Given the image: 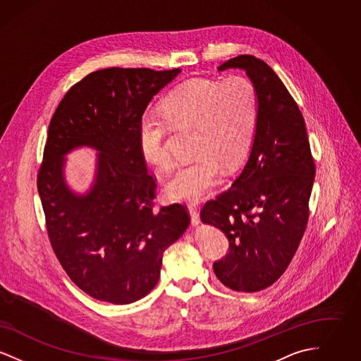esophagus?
Instances as JSON below:
<instances>
[{
  "instance_id": "34e87169",
  "label": "esophagus",
  "mask_w": 361,
  "mask_h": 361,
  "mask_svg": "<svg viewBox=\"0 0 361 361\" xmlns=\"http://www.w3.org/2000/svg\"><path fill=\"white\" fill-rule=\"evenodd\" d=\"M189 215H190V221L193 226H199L200 224V215L196 209V207L188 206Z\"/></svg>"
}]
</instances>
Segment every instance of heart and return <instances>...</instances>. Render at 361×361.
Here are the masks:
<instances>
[{"mask_svg": "<svg viewBox=\"0 0 361 361\" xmlns=\"http://www.w3.org/2000/svg\"><path fill=\"white\" fill-rule=\"evenodd\" d=\"M257 90L250 80L193 78L174 87L162 103V115L147 114L139 124V149L157 169L172 165L166 146L169 123L193 127L192 161L180 165L165 184L178 202H197L214 188L222 168H235L247 153L257 121Z\"/></svg>", "mask_w": 361, "mask_h": 361, "instance_id": "b5f03b06", "label": "heart"}]
</instances>
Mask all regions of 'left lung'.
I'll use <instances>...</instances> for the list:
<instances>
[{
  "label": "left lung",
  "mask_w": 361,
  "mask_h": 361,
  "mask_svg": "<svg viewBox=\"0 0 361 361\" xmlns=\"http://www.w3.org/2000/svg\"><path fill=\"white\" fill-rule=\"evenodd\" d=\"M227 69L245 70L257 90L256 128L240 176L200 215L230 243L228 255L214 264L216 277L230 290L257 292L286 272L298 250L315 166L305 119L275 71L253 55L218 68Z\"/></svg>",
  "instance_id": "1"
}]
</instances>
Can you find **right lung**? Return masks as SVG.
<instances>
[{
  "label": "right lung",
  "mask_w": 361,
  "mask_h": 361,
  "mask_svg": "<svg viewBox=\"0 0 361 361\" xmlns=\"http://www.w3.org/2000/svg\"><path fill=\"white\" fill-rule=\"evenodd\" d=\"M180 69L99 70L58 105L37 174L52 249L71 281L97 300L128 305L158 283L164 252L189 226L181 204L153 209L154 178L139 149V124L155 94ZM98 152L84 194L69 188L66 155Z\"/></svg>",
  "instance_id": "obj_1"
}]
</instances>
